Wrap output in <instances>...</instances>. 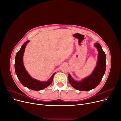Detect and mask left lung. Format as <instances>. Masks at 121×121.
<instances>
[{
    "mask_svg": "<svg viewBox=\"0 0 121 121\" xmlns=\"http://www.w3.org/2000/svg\"><path fill=\"white\" fill-rule=\"evenodd\" d=\"M95 47L99 52L97 65L89 77L81 81H74L69 74V83L75 89L79 91H90L96 88L100 83L106 69V55L99 43H96Z\"/></svg>",
    "mask_w": 121,
    "mask_h": 121,
    "instance_id": "8db88e82",
    "label": "left lung"
}]
</instances>
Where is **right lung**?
<instances>
[{
    "label": "right lung",
    "instance_id": "right-lung-1",
    "mask_svg": "<svg viewBox=\"0 0 121 121\" xmlns=\"http://www.w3.org/2000/svg\"><path fill=\"white\" fill-rule=\"evenodd\" d=\"M29 42V41L25 42L22 44L21 49L17 53L15 63V72L18 79L24 86L26 87L31 90L39 91L43 89L52 83L55 73H54L52 77L46 82L39 81L32 78L29 75L25 70L22 61V57L25 48Z\"/></svg>",
    "mask_w": 121,
    "mask_h": 121
}]
</instances>
